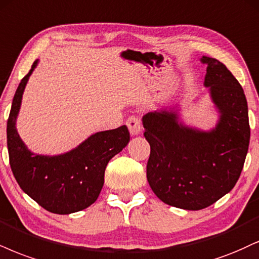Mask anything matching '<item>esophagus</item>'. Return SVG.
<instances>
[{
    "label": "esophagus",
    "instance_id": "1",
    "mask_svg": "<svg viewBox=\"0 0 259 259\" xmlns=\"http://www.w3.org/2000/svg\"><path fill=\"white\" fill-rule=\"evenodd\" d=\"M127 127H128L131 135L132 136H137L142 132L143 126H142V120L139 119L138 116H131L127 119L126 121Z\"/></svg>",
    "mask_w": 259,
    "mask_h": 259
}]
</instances>
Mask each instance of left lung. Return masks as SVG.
<instances>
[{
	"label": "left lung",
	"instance_id": "8db88e82",
	"mask_svg": "<svg viewBox=\"0 0 259 259\" xmlns=\"http://www.w3.org/2000/svg\"><path fill=\"white\" fill-rule=\"evenodd\" d=\"M204 85L220 111L215 128L204 132L179 122L175 111L163 109L143 117L150 144L146 178L154 193L168 205L200 210L218 202L237 184L248 143L247 101L231 71L212 57Z\"/></svg>",
	"mask_w": 259,
	"mask_h": 259
}]
</instances>
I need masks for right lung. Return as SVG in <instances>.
<instances>
[{"label":"right lung","mask_w":259,"mask_h":259,"mask_svg":"<svg viewBox=\"0 0 259 259\" xmlns=\"http://www.w3.org/2000/svg\"><path fill=\"white\" fill-rule=\"evenodd\" d=\"M30 72L19 84L7 121V146L13 175L25 193L53 213L68 215L94 204L104 184L108 162L130 142L127 126L89 137L78 148L59 156L31 152L17 132V116Z\"/></svg>","instance_id":"right-lung-1"}]
</instances>
